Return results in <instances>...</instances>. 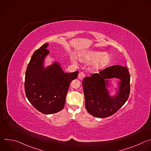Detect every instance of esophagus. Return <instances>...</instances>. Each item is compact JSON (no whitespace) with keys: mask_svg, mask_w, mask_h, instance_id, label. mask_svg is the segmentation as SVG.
I'll return each instance as SVG.
<instances>
[{"mask_svg":"<svg viewBox=\"0 0 151 151\" xmlns=\"http://www.w3.org/2000/svg\"><path fill=\"white\" fill-rule=\"evenodd\" d=\"M85 74L83 72H79V73L78 74V78H79V79H82L85 77Z\"/></svg>","mask_w":151,"mask_h":151,"instance_id":"1","label":"esophagus"}]
</instances>
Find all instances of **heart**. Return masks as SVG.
I'll return each mask as SVG.
<instances>
[{"label": "heart", "mask_w": 151, "mask_h": 151, "mask_svg": "<svg viewBox=\"0 0 151 151\" xmlns=\"http://www.w3.org/2000/svg\"><path fill=\"white\" fill-rule=\"evenodd\" d=\"M80 60L84 62H90L94 61L93 63V68L98 69L106 66L110 60V56L108 54L104 53L99 51H90L82 54Z\"/></svg>", "instance_id": "obj_1"}]
</instances>
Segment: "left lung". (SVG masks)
Returning a JSON list of instances; mask_svg holds the SVG:
<instances>
[{"label": "left lung", "instance_id": "left-lung-1", "mask_svg": "<svg viewBox=\"0 0 151 151\" xmlns=\"http://www.w3.org/2000/svg\"><path fill=\"white\" fill-rule=\"evenodd\" d=\"M120 78V88L119 94L111 98L105 85L106 78ZM130 75L126 67L115 65L106 68L83 79L82 86L85 100V107L91 115L106 118L116 113L125 104L130 92Z\"/></svg>", "mask_w": 151, "mask_h": 151}]
</instances>
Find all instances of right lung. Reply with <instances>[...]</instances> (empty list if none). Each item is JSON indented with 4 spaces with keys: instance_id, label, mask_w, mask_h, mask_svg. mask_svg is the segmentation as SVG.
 <instances>
[{
    "instance_id": "add662e5",
    "label": "right lung",
    "mask_w": 151,
    "mask_h": 151,
    "mask_svg": "<svg viewBox=\"0 0 151 151\" xmlns=\"http://www.w3.org/2000/svg\"><path fill=\"white\" fill-rule=\"evenodd\" d=\"M48 44L35 51L26 72L24 90L26 97L36 109L44 114L57 113L64 106L69 85L78 71L64 73L55 63L44 69L43 61L50 53Z\"/></svg>"
}]
</instances>
